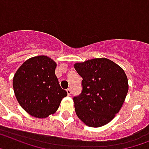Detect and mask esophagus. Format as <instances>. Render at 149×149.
Listing matches in <instances>:
<instances>
[{
  "label": "esophagus",
  "instance_id": "esophagus-1",
  "mask_svg": "<svg viewBox=\"0 0 149 149\" xmlns=\"http://www.w3.org/2000/svg\"><path fill=\"white\" fill-rule=\"evenodd\" d=\"M66 91H67L68 95H71V94H72V91H71V89H70V88H68Z\"/></svg>",
  "mask_w": 149,
  "mask_h": 149
}]
</instances>
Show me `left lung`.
<instances>
[{
	"mask_svg": "<svg viewBox=\"0 0 149 149\" xmlns=\"http://www.w3.org/2000/svg\"><path fill=\"white\" fill-rule=\"evenodd\" d=\"M74 68L83 78L81 93L73 98L77 117L90 127L107 124L119 113L127 95L126 73L106 58L76 63Z\"/></svg>",
	"mask_w": 149,
	"mask_h": 149,
	"instance_id": "8db88e82",
	"label": "left lung"
}]
</instances>
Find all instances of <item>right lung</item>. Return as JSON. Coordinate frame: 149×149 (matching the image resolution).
Instances as JSON below:
<instances>
[{
    "instance_id": "right-lung-1",
    "label": "right lung",
    "mask_w": 149,
    "mask_h": 149,
    "mask_svg": "<svg viewBox=\"0 0 149 149\" xmlns=\"http://www.w3.org/2000/svg\"><path fill=\"white\" fill-rule=\"evenodd\" d=\"M56 63L45 55L29 58L18 68L13 79L17 101L23 110L37 118L47 117L58 110L67 91L55 74Z\"/></svg>"
}]
</instances>
